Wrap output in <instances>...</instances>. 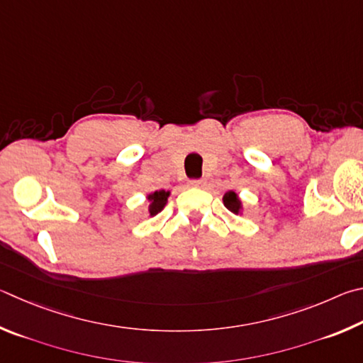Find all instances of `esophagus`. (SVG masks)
Wrapping results in <instances>:
<instances>
[{"label":"esophagus","instance_id":"esophagus-1","mask_svg":"<svg viewBox=\"0 0 363 363\" xmlns=\"http://www.w3.org/2000/svg\"><path fill=\"white\" fill-rule=\"evenodd\" d=\"M202 185H204V182L199 180V178H198V180H189V186L199 188V186H202Z\"/></svg>","mask_w":363,"mask_h":363}]
</instances>
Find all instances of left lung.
<instances>
[{
  "label": "left lung",
  "mask_w": 363,
  "mask_h": 363,
  "mask_svg": "<svg viewBox=\"0 0 363 363\" xmlns=\"http://www.w3.org/2000/svg\"><path fill=\"white\" fill-rule=\"evenodd\" d=\"M223 204L228 208V211H231L233 213H239L240 212V201L238 198V194L234 191H228L223 196Z\"/></svg>",
  "instance_id": "left-lung-1"
}]
</instances>
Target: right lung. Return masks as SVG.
<instances>
[{
	"mask_svg": "<svg viewBox=\"0 0 363 363\" xmlns=\"http://www.w3.org/2000/svg\"><path fill=\"white\" fill-rule=\"evenodd\" d=\"M167 198H169V191H164V189H161V191H155L151 193L148 196V201H151L150 204V215L152 217V215H156L157 212H161L165 202H167Z\"/></svg>",
	"mask_w": 363,
	"mask_h": 363,
	"instance_id": "1",
	"label": "right lung"
}]
</instances>
